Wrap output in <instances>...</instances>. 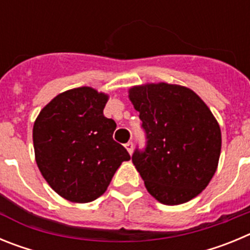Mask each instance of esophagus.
Listing matches in <instances>:
<instances>
[{"instance_id": "1", "label": "esophagus", "mask_w": 250, "mask_h": 250, "mask_svg": "<svg viewBox=\"0 0 250 250\" xmlns=\"http://www.w3.org/2000/svg\"><path fill=\"white\" fill-rule=\"evenodd\" d=\"M125 149L127 150V152H129V154H131L132 152V143H126V144H125Z\"/></svg>"}]
</instances>
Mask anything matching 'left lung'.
Segmentation results:
<instances>
[{
	"label": "left lung",
	"mask_w": 250,
	"mask_h": 250,
	"mask_svg": "<svg viewBox=\"0 0 250 250\" xmlns=\"http://www.w3.org/2000/svg\"><path fill=\"white\" fill-rule=\"evenodd\" d=\"M129 99L146 132L145 150L132 155L146 190L165 205L199 195L215 174L222 149L210 109L189 87L167 83L132 86Z\"/></svg>",
	"instance_id": "obj_1"
}]
</instances>
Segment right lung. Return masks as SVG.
<instances>
[{
	"mask_svg": "<svg viewBox=\"0 0 250 250\" xmlns=\"http://www.w3.org/2000/svg\"><path fill=\"white\" fill-rule=\"evenodd\" d=\"M109 95L83 86L59 94L40 111L32 139L40 171L60 196L89 203L103 195L126 149L112 139L116 124L104 116Z\"/></svg>",
	"mask_w": 250,
	"mask_h": 250,
	"instance_id": "1",
	"label": "right lung"
}]
</instances>
